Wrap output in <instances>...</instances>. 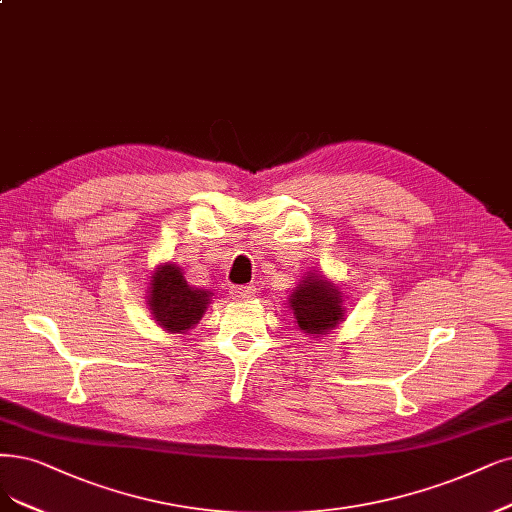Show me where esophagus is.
<instances>
[{
  "instance_id": "obj_1",
  "label": "esophagus",
  "mask_w": 512,
  "mask_h": 512,
  "mask_svg": "<svg viewBox=\"0 0 512 512\" xmlns=\"http://www.w3.org/2000/svg\"><path fill=\"white\" fill-rule=\"evenodd\" d=\"M230 293L236 299H249V297H253L257 293V287L255 285H236V287L230 289Z\"/></svg>"
}]
</instances>
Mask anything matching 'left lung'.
<instances>
[{"mask_svg": "<svg viewBox=\"0 0 512 512\" xmlns=\"http://www.w3.org/2000/svg\"><path fill=\"white\" fill-rule=\"evenodd\" d=\"M291 310L301 331L325 335L342 320V293L323 276H308L291 295Z\"/></svg>", "mask_w": 512, "mask_h": 512, "instance_id": "8db88e82", "label": "left lung"}]
</instances>
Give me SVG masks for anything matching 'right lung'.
I'll list each match as a JSON object with an SVG mask.
<instances>
[{
	"mask_svg": "<svg viewBox=\"0 0 512 512\" xmlns=\"http://www.w3.org/2000/svg\"><path fill=\"white\" fill-rule=\"evenodd\" d=\"M151 314L166 331L185 333L202 318L211 293L189 287L181 270L173 263L158 268L151 276Z\"/></svg>",
	"mask_w": 512,
	"mask_h": 512,
	"instance_id": "1",
	"label": "right lung"
}]
</instances>
